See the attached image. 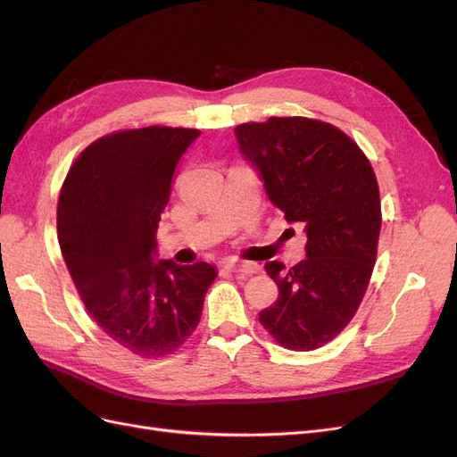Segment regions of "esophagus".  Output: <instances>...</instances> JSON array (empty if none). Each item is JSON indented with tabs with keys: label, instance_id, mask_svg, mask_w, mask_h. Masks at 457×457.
Listing matches in <instances>:
<instances>
[{
	"label": "esophagus",
	"instance_id": "obj_1",
	"mask_svg": "<svg viewBox=\"0 0 457 457\" xmlns=\"http://www.w3.org/2000/svg\"><path fill=\"white\" fill-rule=\"evenodd\" d=\"M223 267L228 272H234V274H255V272H259L257 262H247V261H227Z\"/></svg>",
	"mask_w": 457,
	"mask_h": 457
}]
</instances>
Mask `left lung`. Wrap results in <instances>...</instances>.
Listing matches in <instances>:
<instances>
[{
  "label": "left lung",
  "mask_w": 457,
  "mask_h": 457,
  "mask_svg": "<svg viewBox=\"0 0 457 457\" xmlns=\"http://www.w3.org/2000/svg\"><path fill=\"white\" fill-rule=\"evenodd\" d=\"M234 133L269 200L307 234V257L297 265H265L278 299L259 312V322L286 349L322 347L351 322L376 262V173L356 143L318 120L269 118Z\"/></svg>",
  "instance_id": "8db88e82"
}]
</instances>
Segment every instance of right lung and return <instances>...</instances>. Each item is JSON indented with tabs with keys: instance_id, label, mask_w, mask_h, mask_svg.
<instances>
[{
	"instance_id": "add662e5",
	"label": "right lung",
	"mask_w": 457,
	"mask_h": 457,
	"mask_svg": "<svg viewBox=\"0 0 457 457\" xmlns=\"http://www.w3.org/2000/svg\"><path fill=\"white\" fill-rule=\"evenodd\" d=\"M200 135L160 126L106 135L78 156L59 196V244L81 301L108 337L145 358L181 347L217 278L205 261L158 257L175 168Z\"/></svg>"
}]
</instances>
